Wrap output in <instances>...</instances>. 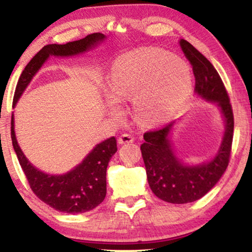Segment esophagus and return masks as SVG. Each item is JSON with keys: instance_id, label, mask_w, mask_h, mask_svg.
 <instances>
[{"instance_id": "1", "label": "esophagus", "mask_w": 252, "mask_h": 252, "mask_svg": "<svg viewBox=\"0 0 252 252\" xmlns=\"http://www.w3.org/2000/svg\"><path fill=\"white\" fill-rule=\"evenodd\" d=\"M119 144H126V143H132L134 142V136L130 134H122L118 139Z\"/></svg>"}]
</instances>
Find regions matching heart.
I'll use <instances>...</instances> for the list:
<instances>
[{
    "mask_svg": "<svg viewBox=\"0 0 252 252\" xmlns=\"http://www.w3.org/2000/svg\"><path fill=\"white\" fill-rule=\"evenodd\" d=\"M108 87L112 113L120 111L117 102L135 98L137 118L158 124L178 111L190 94L192 79L188 64L180 58L156 49H139L115 62Z\"/></svg>",
    "mask_w": 252,
    "mask_h": 252,
    "instance_id": "b5f03b06",
    "label": "heart"
}]
</instances>
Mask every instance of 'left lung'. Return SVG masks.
<instances>
[{
	"instance_id": "1",
	"label": "left lung",
	"mask_w": 252,
	"mask_h": 252,
	"mask_svg": "<svg viewBox=\"0 0 252 252\" xmlns=\"http://www.w3.org/2000/svg\"><path fill=\"white\" fill-rule=\"evenodd\" d=\"M179 43L192 66L195 93L218 106L225 124L218 151L210 160L198 164L185 163L175 154L170 137L175 120L163 128L144 133L141 153L151 190L165 202L185 204L202 198L225 173L232 149L234 117L228 94L213 65L188 41L181 39Z\"/></svg>"
}]
</instances>
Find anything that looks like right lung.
Returning <instances> with one entry per match:
<instances>
[{
    "mask_svg": "<svg viewBox=\"0 0 252 252\" xmlns=\"http://www.w3.org/2000/svg\"><path fill=\"white\" fill-rule=\"evenodd\" d=\"M105 40L102 33L89 34L84 39L65 44H47L26 65L17 84L12 108L31 84L42 65L55 57H73L88 53ZM11 139L20 166L34 194L51 208L64 213H84L95 209L106 195V167L117 153V141L112 136L96 144L84 160L63 174L44 173L27 159L20 149L15 133V115L11 117Z\"/></svg>",
    "mask_w": 252,
    "mask_h": 252,
    "instance_id": "add662e5",
    "label": "right lung"
}]
</instances>
